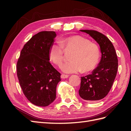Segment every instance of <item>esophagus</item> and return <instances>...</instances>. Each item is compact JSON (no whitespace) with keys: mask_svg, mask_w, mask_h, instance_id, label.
I'll return each mask as SVG.
<instances>
[{"mask_svg":"<svg viewBox=\"0 0 131 131\" xmlns=\"http://www.w3.org/2000/svg\"><path fill=\"white\" fill-rule=\"evenodd\" d=\"M69 77V75H65V74H62L61 75V78L62 79H65V78H68Z\"/></svg>","mask_w":131,"mask_h":131,"instance_id":"obj_1","label":"esophagus"}]
</instances>
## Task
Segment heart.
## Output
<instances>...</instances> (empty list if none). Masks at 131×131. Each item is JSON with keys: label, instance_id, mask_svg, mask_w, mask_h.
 I'll return each mask as SVG.
<instances>
[{"label": "heart", "instance_id": "1", "mask_svg": "<svg viewBox=\"0 0 131 131\" xmlns=\"http://www.w3.org/2000/svg\"><path fill=\"white\" fill-rule=\"evenodd\" d=\"M63 48L71 50L73 53L70 56V62L61 66L63 73H77L93 70L99 63L100 52L96 44L91 43L86 38L80 36L63 38L60 43H54L49 49V57L54 63L60 66L63 59Z\"/></svg>", "mask_w": 131, "mask_h": 131}]
</instances>
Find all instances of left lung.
Returning <instances> with one entry per match:
<instances>
[{"mask_svg": "<svg viewBox=\"0 0 131 131\" xmlns=\"http://www.w3.org/2000/svg\"><path fill=\"white\" fill-rule=\"evenodd\" d=\"M90 35L99 44L101 52L99 66L91 74L81 77L79 94L89 102L101 100L108 94L116 75L118 57L112 43L102 33L95 30H80Z\"/></svg>", "mask_w": 131, "mask_h": 131, "instance_id": "left-lung-1", "label": "left lung"}]
</instances>
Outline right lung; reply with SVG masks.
I'll list each match as a JSON object with an SVG mask.
<instances>
[{"label":"right lung","mask_w":131,"mask_h":131,"mask_svg":"<svg viewBox=\"0 0 131 131\" xmlns=\"http://www.w3.org/2000/svg\"><path fill=\"white\" fill-rule=\"evenodd\" d=\"M56 37L54 31H41L25 44L17 63V74L23 93L38 106L54 101L61 74L49 61V49Z\"/></svg>","instance_id":"add662e5"}]
</instances>
